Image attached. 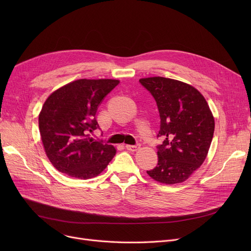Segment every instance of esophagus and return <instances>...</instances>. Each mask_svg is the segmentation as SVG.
Listing matches in <instances>:
<instances>
[{"mask_svg": "<svg viewBox=\"0 0 251 251\" xmlns=\"http://www.w3.org/2000/svg\"><path fill=\"white\" fill-rule=\"evenodd\" d=\"M126 149L130 151H136L139 149V146H131V144H126Z\"/></svg>", "mask_w": 251, "mask_h": 251, "instance_id": "obj_1", "label": "esophagus"}]
</instances>
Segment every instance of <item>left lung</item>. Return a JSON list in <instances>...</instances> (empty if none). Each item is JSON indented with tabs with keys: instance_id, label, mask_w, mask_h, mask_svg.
Wrapping results in <instances>:
<instances>
[{
	"instance_id": "obj_1",
	"label": "left lung",
	"mask_w": 251,
	"mask_h": 251,
	"mask_svg": "<svg viewBox=\"0 0 251 251\" xmlns=\"http://www.w3.org/2000/svg\"><path fill=\"white\" fill-rule=\"evenodd\" d=\"M154 98L161 117L157 166L148 171L153 180L173 185L186 181L207 155L215 118L204 97L192 85L155 76L139 79Z\"/></svg>"
}]
</instances>
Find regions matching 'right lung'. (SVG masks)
I'll return each mask as SVG.
<instances>
[{
  "label": "right lung",
  "mask_w": 251,
  "mask_h": 251,
  "mask_svg": "<svg viewBox=\"0 0 251 251\" xmlns=\"http://www.w3.org/2000/svg\"><path fill=\"white\" fill-rule=\"evenodd\" d=\"M117 79H78L52 91L38 115L48 159L59 172L78 179L100 175L116 154L113 146L90 137L99 128V104Z\"/></svg>",
  "instance_id": "obj_1"
}]
</instances>
